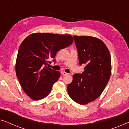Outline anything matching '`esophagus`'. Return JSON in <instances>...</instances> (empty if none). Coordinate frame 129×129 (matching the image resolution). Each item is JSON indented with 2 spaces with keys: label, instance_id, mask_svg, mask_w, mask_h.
<instances>
[{
  "label": "esophagus",
  "instance_id": "34e87169",
  "mask_svg": "<svg viewBox=\"0 0 129 129\" xmlns=\"http://www.w3.org/2000/svg\"><path fill=\"white\" fill-rule=\"evenodd\" d=\"M61 74L63 76H66V75H69L68 73H66V72H61Z\"/></svg>",
  "mask_w": 129,
  "mask_h": 129
}]
</instances>
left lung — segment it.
<instances>
[{"label": "left lung", "instance_id": "8db88e82", "mask_svg": "<svg viewBox=\"0 0 129 129\" xmlns=\"http://www.w3.org/2000/svg\"><path fill=\"white\" fill-rule=\"evenodd\" d=\"M79 64H85L84 72L73 76L68 85L70 98L80 105L94 101L103 92L111 75L112 64L109 49L99 39L73 36Z\"/></svg>", "mask_w": 129, "mask_h": 129}]
</instances>
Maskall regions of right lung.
I'll list each match as a JSON object with an SVG mask.
<instances>
[{
  "instance_id": "right-lung-1",
  "label": "right lung",
  "mask_w": 129,
  "mask_h": 129,
  "mask_svg": "<svg viewBox=\"0 0 129 129\" xmlns=\"http://www.w3.org/2000/svg\"><path fill=\"white\" fill-rule=\"evenodd\" d=\"M73 38L69 35L35 33L20 44L16 61V74L23 90L32 100H38L50 93L60 73L47 68L61 49L69 46ZM55 61V60H53Z\"/></svg>"
}]
</instances>
